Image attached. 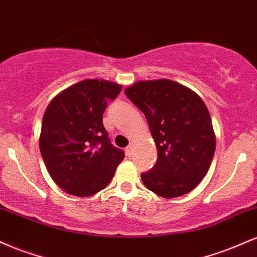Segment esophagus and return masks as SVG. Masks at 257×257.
I'll return each mask as SVG.
<instances>
[{
	"label": "esophagus",
	"mask_w": 257,
	"mask_h": 257,
	"mask_svg": "<svg viewBox=\"0 0 257 257\" xmlns=\"http://www.w3.org/2000/svg\"><path fill=\"white\" fill-rule=\"evenodd\" d=\"M133 147H134V146L129 145V146L125 149V153L129 156V157H131V156L133 155Z\"/></svg>",
	"instance_id": "esophagus-1"
}]
</instances>
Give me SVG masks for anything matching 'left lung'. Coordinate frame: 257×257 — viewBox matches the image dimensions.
I'll list each match as a JSON object with an SVG mask.
<instances>
[{
  "label": "left lung",
  "mask_w": 257,
  "mask_h": 257,
  "mask_svg": "<svg viewBox=\"0 0 257 257\" xmlns=\"http://www.w3.org/2000/svg\"><path fill=\"white\" fill-rule=\"evenodd\" d=\"M124 93L144 112L157 147L156 166L141 174L144 185L163 198L191 192L208 173L216 147L204 101L170 79L137 82Z\"/></svg>",
  "instance_id": "1"
}]
</instances>
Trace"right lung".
Instances as JSON below:
<instances>
[{
    "mask_svg": "<svg viewBox=\"0 0 257 257\" xmlns=\"http://www.w3.org/2000/svg\"><path fill=\"white\" fill-rule=\"evenodd\" d=\"M122 85L105 79H83L55 95L47 106L40 151L53 181L66 193L89 197L111 182L124 158L112 146L102 124L110 100Z\"/></svg>",
    "mask_w": 257,
    "mask_h": 257,
    "instance_id": "1",
    "label": "right lung"
}]
</instances>
